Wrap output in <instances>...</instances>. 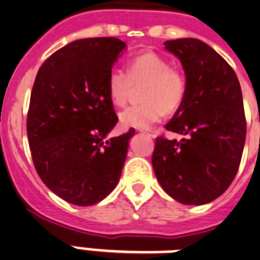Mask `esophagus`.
<instances>
[{
  "instance_id": "esophagus-1",
  "label": "esophagus",
  "mask_w": 260,
  "mask_h": 260,
  "mask_svg": "<svg viewBox=\"0 0 260 260\" xmlns=\"http://www.w3.org/2000/svg\"><path fill=\"white\" fill-rule=\"evenodd\" d=\"M140 132L144 135H148V136H151V137L155 136V132H153L152 129H140Z\"/></svg>"
}]
</instances>
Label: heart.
<instances>
[{
  "label": "heart",
  "instance_id": "obj_1",
  "mask_svg": "<svg viewBox=\"0 0 260 260\" xmlns=\"http://www.w3.org/2000/svg\"><path fill=\"white\" fill-rule=\"evenodd\" d=\"M143 86V104L132 105L119 115L124 128L147 129L157 123L166 112H174L184 100L187 80L170 61L155 52L137 54L128 62V69L113 68L107 77V90L111 101L121 107L129 99L134 88Z\"/></svg>",
  "mask_w": 260,
  "mask_h": 260
}]
</instances>
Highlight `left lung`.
Instances as JSON below:
<instances>
[{
  "label": "left lung",
  "instance_id": "8db88e82",
  "mask_svg": "<svg viewBox=\"0 0 260 260\" xmlns=\"http://www.w3.org/2000/svg\"><path fill=\"white\" fill-rule=\"evenodd\" d=\"M180 60L187 92L166 129L187 139H156L152 166L160 185L179 203L202 206L229 188L246 141L239 80L229 62L206 42H164Z\"/></svg>",
  "mask_w": 260,
  "mask_h": 260
}]
</instances>
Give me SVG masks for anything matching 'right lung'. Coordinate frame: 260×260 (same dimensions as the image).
I'll return each instance as SVG.
<instances>
[{"label":"right lung","mask_w":260,"mask_h":260,"mask_svg":"<svg viewBox=\"0 0 260 260\" xmlns=\"http://www.w3.org/2000/svg\"><path fill=\"white\" fill-rule=\"evenodd\" d=\"M126 44L82 39L54 52L36 76L26 119L31 159L44 184L76 206L117 185L135 129L107 139L117 123L107 77Z\"/></svg>","instance_id":"right-lung-1"}]
</instances>
